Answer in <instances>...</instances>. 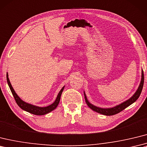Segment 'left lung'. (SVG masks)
Masks as SVG:
<instances>
[{
    "label": "left lung",
    "mask_w": 147,
    "mask_h": 147,
    "mask_svg": "<svg viewBox=\"0 0 147 147\" xmlns=\"http://www.w3.org/2000/svg\"><path fill=\"white\" fill-rule=\"evenodd\" d=\"M143 83H144V74H143V70L142 71V78H141V81L140 83L139 86L137 90L136 91L135 93L133 96L129 98L128 100L127 101H125L124 102H123L121 104L118 105L117 106H115L114 107L112 108H100L96 106H94L93 105H92L90 102L88 101V98L86 97V95L85 94V92L84 91V99L85 101H86V103L87 105L92 110H93L94 111H96L98 113H100L104 115H107V116H111V115H114L115 114H117L118 113H120V111H123L126 108H127L129 107V105H131L136 101V100L139 98L140 95L143 89Z\"/></svg>",
    "instance_id": "obj_1"
}]
</instances>
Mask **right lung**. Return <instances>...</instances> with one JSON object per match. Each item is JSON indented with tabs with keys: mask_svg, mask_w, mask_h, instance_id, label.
Segmentation results:
<instances>
[{
	"mask_svg": "<svg viewBox=\"0 0 147 147\" xmlns=\"http://www.w3.org/2000/svg\"><path fill=\"white\" fill-rule=\"evenodd\" d=\"M6 77H7V83H8V85L10 88V90H11V91L12 92L13 96V98H14L17 104H18L19 107L21 109H22L23 110L26 111L27 112L30 113H32V114L36 115H46L47 113H49V112L52 111L54 110H55L56 107H57L58 104H59V103L61 94H62L64 88V86H63L62 88V89L60 90L59 93H58V94H57L56 100L54 101L53 103H52L51 105L47 106V107H37V106H35V105H33L31 104H29L28 103H26V102L22 100L20 98V97L18 96V95L17 94L16 91H14L13 88H12L11 82H10V80L9 79V75H8L7 73Z\"/></svg>",
	"mask_w": 147,
	"mask_h": 147,
	"instance_id": "1",
	"label": "right lung"
}]
</instances>
